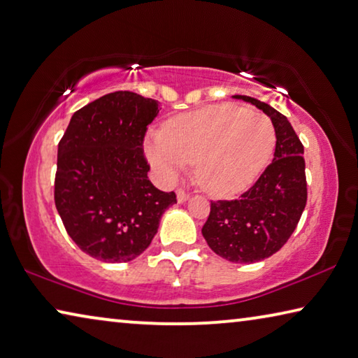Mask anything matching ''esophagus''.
Returning a JSON list of instances; mask_svg holds the SVG:
<instances>
[{
  "label": "esophagus",
  "mask_w": 358,
  "mask_h": 358,
  "mask_svg": "<svg viewBox=\"0 0 358 358\" xmlns=\"http://www.w3.org/2000/svg\"><path fill=\"white\" fill-rule=\"evenodd\" d=\"M188 199H189L188 192H185L183 189H178L177 191V201H178V203H183V202H186Z\"/></svg>",
  "instance_id": "34e87169"
}]
</instances>
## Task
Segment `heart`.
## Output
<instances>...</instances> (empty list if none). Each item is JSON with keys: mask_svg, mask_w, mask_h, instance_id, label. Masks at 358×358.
I'll return each instance as SVG.
<instances>
[{"mask_svg": "<svg viewBox=\"0 0 358 358\" xmlns=\"http://www.w3.org/2000/svg\"><path fill=\"white\" fill-rule=\"evenodd\" d=\"M275 130L268 117L234 105H213L170 119L151 132L145 155L162 181H173L196 164V178L213 196L250 186L269 161Z\"/></svg>", "mask_w": 358, "mask_h": 358, "instance_id": "obj_1", "label": "heart"}]
</instances>
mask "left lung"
Wrapping results in <instances>:
<instances>
[{
    "label": "left lung",
    "instance_id": "8db88e82",
    "mask_svg": "<svg viewBox=\"0 0 358 358\" xmlns=\"http://www.w3.org/2000/svg\"><path fill=\"white\" fill-rule=\"evenodd\" d=\"M268 115L275 130L274 159L250 189L236 201H217L202 226V236L218 257L231 263H257L283 247L308 201L304 148L288 119L271 105L245 95Z\"/></svg>",
    "mask_w": 358,
    "mask_h": 358
}]
</instances>
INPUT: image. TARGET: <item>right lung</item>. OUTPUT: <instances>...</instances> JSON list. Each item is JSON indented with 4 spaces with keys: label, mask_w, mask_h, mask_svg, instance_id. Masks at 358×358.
I'll return each instance as SVG.
<instances>
[{
    "label": "right lung",
    "mask_w": 358,
    "mask_h": 358,
    "mask_svg": "<svg viewBox=\"0 0 358 358\" xmlns=\"http://www.w3.org/2000/svg\"><path fill=\"white\" fill-rule=\"evenodd\" d=\"M159 101L129 90L106 94L71 116L57 151L55 207L68 236L105 263H127L156 236L175 192L159 191L143 156Z\"/></svg>",
    "instance_id": "obj_1"
}]
</instances>
